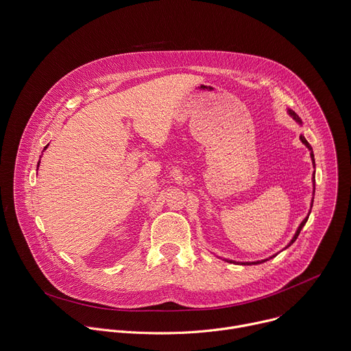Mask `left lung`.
Listing matches in <instances>:
<instances>
[{"mask_svg": "<svg viewBox=\"0 0 351 351\" xmlns=\"http://www.w3.org/2000/svg\"><path fill=\"white\" fill-rule=\"evenodd\" d=\"M287 114L298 123V125H303V122H302V119H300L298 118V115L294 112V111H291V110H287ZM300 140H302L303 141V144L310 149V156H311V160H313V165H314V168H315V160H314V153H313V147L310 145V143L306 140V137L302 134V136H300ZM315 183V176H313V184ZM315 193V189H314V191H313V194ZM314 203V198L311 199V204ZM313 207V206H311ZM308 217H310V213H308V215L303 219V222L302 223H300V226L297 228V230H295V233H294V236H293V239L289 241V244L285 247V248H287L289 245H291L294 241H295V239H297V236L300 234V232H302V229H303V226L306 225V222L308 221ZM274 257H276V254H274V256H271L269 258H265V260H261V261H252V263H237V261H232V260H225V261H228V263H234V264H241V265H256V264H263V263H265V261H268V260H271V258H274Z\"/></svg>", "mask_w": 351, "mask_h": 351, "instance_id": "left-lung-1", "label": "left lung"}]
</instances>
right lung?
<instances>
[{
  "mask_svg": "<svg viewBox=\"0 0 351 351\" xmlns=\"http://www.w3.org/2000/svg\"><path fill=\"white\" fill-rule=\"evenodd\" d=\"M47 147H48V144H47V145H45V147H44V149H45V148H47ZM38 164H40V161H38ZM37 168H38V165H37Z\"/></svg>",
  "mask_w": 351,
  "mask_h": 351,
  "instance_id": "obj_1",
  "label": "right lung"
}]
</instances>
